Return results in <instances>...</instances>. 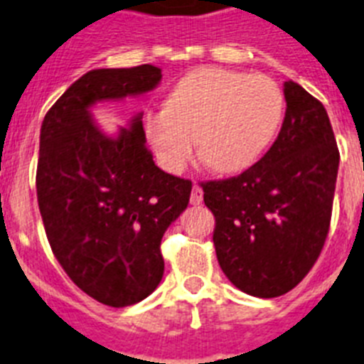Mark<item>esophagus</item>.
Instances as JSON below:
<instances>
[{
	"instance_id": "obj_1",
	"label": "esophagus",
	"mask_w": 364,
	"mask_h": 364,
	"mask_svg": "<svg viewBox=\"0 0 364 364\" xmlns=\"http://www.w3.org/2000/svg\"><path fill=\"white\" fill-rule=\"evenodd\" d=\"M189 202H191L193 205L202 204V188L198 184L193 186V191H191V197H189Z\"/></svg>"
}]
</instances>
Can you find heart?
<instances>
[{"label": "heart", "instance_id": "1", "mask_svg": "<svg viewBox=\"0 0 364 364\" xmlns=\"http://www.w3.org/2000/svg\"><path fill=\"white\" fill-rule=\"evenodd\" d=\"M284 117V95L262 74L202 67L180 80L166 109L144 120L164 171L180 175L198 156L218 175L246 171L272 146Z\"/></svg>", "mask_w": 364, "mask_h": 364}]
</instances>
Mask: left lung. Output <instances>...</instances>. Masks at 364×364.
<instances>
[{
  "label": "left lung",
  "instance_id": "obj_1",
  "mask_svg": "<svg viewBox=\"0 0 364 364\" xmlns=\"http://www.w3.org/2000/svg\"><path fill=\"white\" fill-rule=\"evenodd\" d=\"M286 114L268 153L242 175L202 184L215 215L222 272L253 297L284 295L306 277L326 240L339 151L326 109L284 82Z\"/></svg>",
  "mask_w": 364,
  "mask_h": 364
}]
</instances>
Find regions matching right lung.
Wrapping results in <instances>:
<instances>
[{
    "label": "right lung",
    "instance_id": "right-lung-1",
    "mask_svg": "<svg viewBox=\"0 0 364 364\" xmlns=\"http://www.w3.org/2000/svg\"><path fill=\"white\" fill-rule=\"evenodd\" d=\"M154 65L92 69L45 114L38 205L54 257L70 281L107 306L136 304L164 275L160 242L188 208L191 182L154 166L142 117L107 134L91 109L156 89Z\"/></svg>",
    "mask_w": 364,
    "mask_h": 364
}]
</instances>
